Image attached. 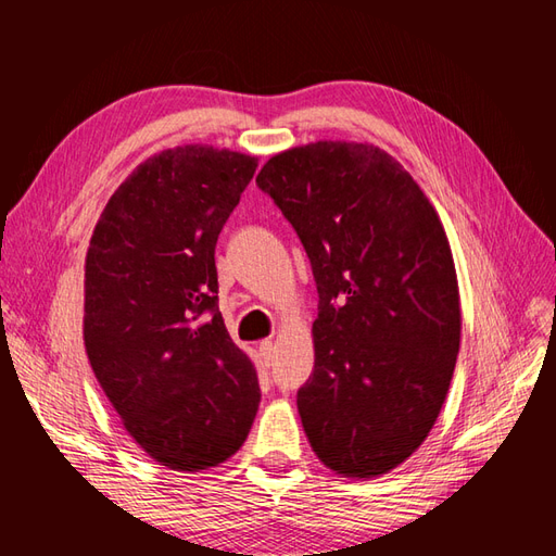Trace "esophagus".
I'll return each instance as SVG.
<instances>
[{
  "label": "esophagus",
  "instance_id": "34e87169",
  "mask_svg": "<svg viewBox=\"0 0 556 556\" xmlns=\"http://www.w3.org/2000/svg\"><path fill=\"white\" fill-rule=\"evenodd\" d=\"M257 351H260V356H263V361H265V363H269V361H271V356H275V344H271L269 339H265V341H260Z\"/></svg>",
  "mask_w": 556,
  "mask_h": 556
}]
</instances>
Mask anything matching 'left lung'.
I'll return each mask as SVG.
<instances>
[{"label": "left lung", "instance_id": "obj_1", "mask_svg": "<svg viewBox=\"0 0 556 556\" xmlns=\"http://www.w3.org/2000/svg\"><path fill=\"white\" fill-rule=\"evenodd\" d=\"M255 184L296 229L320 296L315 368L296 396L303 430L339 476H382L432 430L458 356L442 222L410 174L368 143L291 148Z\"/></svg>", "mask_w": 556, "mask_h": 556}]
</instances>
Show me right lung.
Masks as SVG:
<instances>
[{
	"label": "right lung",
	"mask_w": 556,
	"mask_h": 556,
	"mask_svg": "<svg viewBox=\"0 0 556 556\" xmlns=\"http://www.w3.org/2000/svg\"><path fill=\"white\" fill-rule=\"evenodd\" d=\"M257 157L164 150L116 188L86 257V351L128 434L162 466L236 454L260 404L217 299L215 245Z\"/></svg>",
	"instance_id": "add662e5"
}]
</instances>
